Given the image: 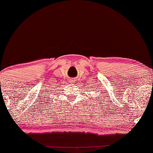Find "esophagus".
Masks as SVG:
<instances>
[{"instance_id": "1", "label": "esophagus", "mask_w": 153, "mask_h": 153, "mask_svg": "<svg viewBox=\"0 0 153 153\" xmlns=\"http://www.w3.org/2000/svg\"><path fill=\"white\" fill-rule=\"evenodd\" d=\"M69 82H70V84H76V80L75 78H71L70 79V80H69Z\"/></svg>"}]
</instances>
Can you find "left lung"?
I'll list each match as a JSON object with an SVG mask.
<instances>
[{
	"mask_svg": "<svg viewBox=\"0 0 153 153\" xmlns=\"http://www.w3.org/2000/svg\"><path fill=\"white\" fill-rule=\"evenodd\" d=\"M98 89H99V88H98Z\"/></svg>",
	"mask_w": 153,
	"mask_h": 153,
	"instance_id": "left-lung-1",
	"label": "left lung"
}]
</instances>
